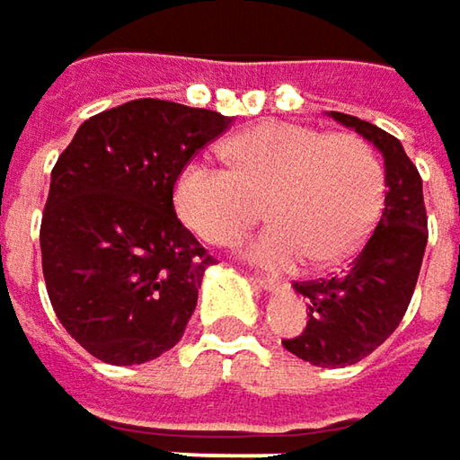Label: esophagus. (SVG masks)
Masks as SVG:
<instances>
[{
  "instance_id": "esophagus-1",
  "label": "esophagus",
  "mask_w": 460,
  "mask_h": 460,
  "mask_svg": "<svg viewBox=\"0 0 460 460\" xmlns=\"http://www.w3.org/2000/svg\"><path fill=\"white\" fill-rule=\"evenodd\" d=\"M253 282H256L259 288H264V290H278L279 288V279L270 278V275H253Z\"/></svg>"
}]
</instances>
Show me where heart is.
<instances>
[{"label":"heart","mask_w":460,"mask_h":460,"mask_svg":"<svg viewBox=\"0 0 460 460\" xmlns=\"http://www.w3.org/2000/svg\"><path fill=\"white\" fill-rule=\"evenodd\" d=\"M233 170L188 162L175 181V209L207 243H233L259 217L270 227L241 246L267 267H293L306 256L335 264L364 243L385 196L382 162L356 133L267 119L227 141Z\"/></svg>","instance_id":"1"}]
</instances>
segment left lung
Returning <instances> with one entry per match:
<instances>
[{
    "label": "left lung",
    "mask_w": 460,
    "mask_h": 460,
    "mask_svg": "<svg viewBox=\"0 0 460 460\" xmlns=\"http://www.w3.org/2000/svg\"><path fill=\"white\" fill-rule=\"evenodd\" d=\"M330 115L382 154L385 204L348 270L293 285L306 301L309 322L282 345L314 367H350L385 343L409 309L427 248V209L419 170L395 136L353 115Z\"/></svg>",
    "instance_id": "1"
}]
</instances>
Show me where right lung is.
<instances>
[{
	"label": "right lung",
	"mask_w": 460,
	"mask_h": 460,
	"mask_svg": "<svg viewBox=\"0 0 460 460\" xmlns=\"http://www.w3.org/2000/svg\"><path fill=\"white\" fill-rule=\"evenodd\" d=\"M233 117L136 99L85 119L51 170L41 267L62 327L99 361L146 364L178 343L214 259L172 188Z\"/></svg>",
	"instance_id": "right-lung-1"
}]
</instances>
